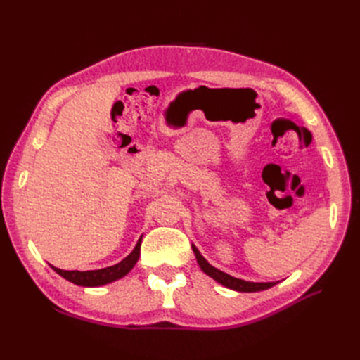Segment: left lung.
Returning <instances> with one entry per match:
<instances>
[{
	"label": "left lung",
	"mask_w": 360,
	"mask_h": 360,
	"mask_svg": "<svg viewBox=\"0 0 360 360\" xmlns=\"http://www.w3.org/2000/svg\"><path fill=\"white\" fill-rule=\"evenodd\" d=\"M192 250L195 254V258H197V261H198V266L201 267L204 274L209 275L210 278H213L216 282H219L221 285H224L226 288H231L234 291H240V292H255V291H263V290H267L270 287L276 285V282H250V281L234 278L231 275L225 274V271L213 267L209 261H207L201 255L198 248L195 245H192Z\"/></svg>",
	"instance_id": "left-lung-1"
}]
</instances>
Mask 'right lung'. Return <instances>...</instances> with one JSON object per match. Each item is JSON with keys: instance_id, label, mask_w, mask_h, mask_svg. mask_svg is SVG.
<instances>
[{"instance_id": "1", "label": "right lung", "mask_w": 360, "mask_h": 360, "mask_svg": "<svg viewBox=\"0 0 360 360\" xmlns=\"http://www.w3.org/2000/svg\"><path fill=\"white\" fill-rule=\"evenodd\" d=\"M141 242H143V236L139 237V240L136 243V246L134 248L132 252H130L126 258H123L120 263L110 266V267H103V269H97V270H85V271H79V270H63L58 269L56 266H51L53 271L68 279L69 282L79 287H101V285H106L110 282H114L117 279H122L123 276H126L130 270L135 267V264L138 263L139 258V252H141Z\"/></svg>"}]
</instances>
